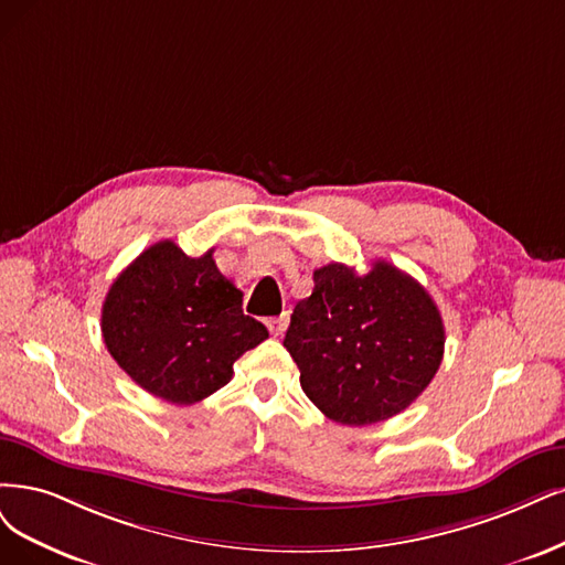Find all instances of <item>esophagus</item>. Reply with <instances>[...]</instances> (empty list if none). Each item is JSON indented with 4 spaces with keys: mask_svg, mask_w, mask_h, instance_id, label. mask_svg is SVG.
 Listing matches in <instances>:
<instances>
[{
    "mask_svg": "<svg viewBox=\"0 0 565 565\" xmlns=\"http://www.w3.org/2000/svg\"><path fill=\"white\" fill-rule=\"evenodd\" d=\"M288 321H290V319H288V315L284 311V315H279V317H275V319H269V321H267V328H269L271 335L281 338L284 332H286V328H288Z\"/></svg>",
    "mask_w": 565,
    "mask_h": 565,
    "instance_id": "1",
    "label": "esophagus"
}]
</instances>
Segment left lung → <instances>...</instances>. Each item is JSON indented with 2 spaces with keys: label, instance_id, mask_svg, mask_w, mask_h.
<instances>
[{
  "label": "left lung",
  "instance_id": "8db88e82",
  "mask_svg": "<svg viewBox=\"0 0 565 565\" xmlns=\"http://www.w3.org/2000/svg\"><path fill=\"white\" fill-rule=\"evenodd\" d=\"M284 347L328 419L370 426L407 409L433 382L445 326L428 290L395 265L374 260L356 275L330 263L296 305Z\"/></svg>",
  "mask_w": 565,
  "mask_h": 565
}]
</instances>
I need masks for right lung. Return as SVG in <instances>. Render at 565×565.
<instances>
[{
    "instance_id": "1",
    "label": "right lung",
    "mask_w": 565,
    "mask_h": 565,
    "mask_svg": "<svg viewBox=\"0 0 565 565\" xmlns=\"http://www.w3.org/2000/svg\"><path fill=\"white\" fill-rule=\"evenodd\" d=\"M267 335L242 311V290L218 271L214 248L191 258L172 239L139 254L102 305V338L114 361L174 405L225 386L235 361Z\"/></svg>"
}]
</instances>
